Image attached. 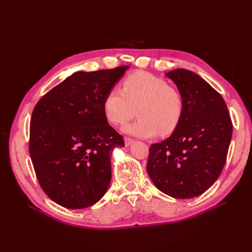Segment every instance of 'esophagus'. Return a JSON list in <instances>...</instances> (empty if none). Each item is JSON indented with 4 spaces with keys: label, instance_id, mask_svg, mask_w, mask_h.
I'll return each mask as SVG.
<instances>
[{
    "label": "esophagus",
    "instance_id": "esophagus-1",
    "mask_svg": "<svg viewBox=\"0 0 252 252\" xmlns=\"http://www.w3.org/2000/svg\"><path fill=\"white\" fill-rule=\"evenodd\" d=\"M124 141H125V146L126 147H128V146H130V145L134 142L132 139H130V138H125L124 139Z\"/></svg>",
    "mask_w": 252,
    "mask_h": 252
}]
</instances>
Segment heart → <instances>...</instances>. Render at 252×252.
<instances>
[{
    "instance_id": "b5f03b06",
    "label": "heart",
    "mask_w": 252,
    "mask_h": 252,
    "mask_svg": "<svg viewBox=\"0 0 252 252\" xmlns=\"http://www.w3.org/2000/svg\"><path fill=\"white\" fill-rule=\"evenodd\" d=\"M139 119L123 131L148 139L168 134L179 124L183 98L164 80L146 72L133 73L123 82V88H112L103 103L105 117L113 125H124L134 116Z\"/></svg>"
}]
</instances>
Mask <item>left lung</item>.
<instances>
[{
	"mask_svg": "<svg viewBox=\"0 0 252 252\" xmlns=\"http://www.w3.org/2000/svg\"><path fill=\"white\" fill-rule=\"evenodd\" d=\"M183 98V113L169 138L152 144L147 172L155 186L174 199L201 195L226 163L232 123L223 97L199 74L167 72Z\"/></svg>",
	"mask_w": 252,
	"mask_h": 252,
	"instance_id": "left-lung-1",
	"label": "left lung"
}]
</instances>
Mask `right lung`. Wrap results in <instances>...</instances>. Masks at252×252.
Listing matches in <instances>:
<instances>
[{
	"label": "right lung",
	"instance_id": "1",
	"mask_svg": "<svg viewBox=\"0 0 252 252\" xmlns=\"http://www.w3.org/2000/svg\"><path fill=\"white\" fill-rule=\"evenodd\" d=\"M128 69L77 71L37 102L29 152L44 192L69 209L100 201L111 180V152L123 136L108 124L104 98Z\"/></svg>",
	"mask_w": 252,
	"mask_h": 252
}]
</instances>
